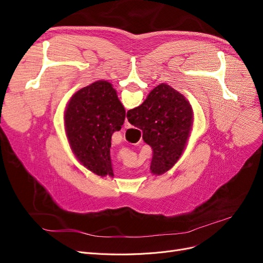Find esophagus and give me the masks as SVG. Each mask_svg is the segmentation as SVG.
<instances>
[{"label":"esophagus","instance_id":"obj_1","mask_svg":"<svg viewBox=\"0 0 263 263\" xmlns=\"http://www.w3.org/2000/svg\"><path fill=\"white\" fill-rule=\"evenodd\" d=\"M124 127H125V128H130V127H132V125L129 124V122L127 121V118H125V122H124Z\"/></svg>","mask_w":263,"mask_h":263}]
</instances>
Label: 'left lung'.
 I'll use <instances>...</instances> for the list:
<instances>
[{
	"label": "left lung",
	"mask_w": 263,
	"mask_h": 263,
	"mask_svg": "<svg viewBox=\"0 0 263 263\" xmlns=\"http://www.w3.org/2000/svg\"><path fill=\"white\" fill-rule=\"evenodd\" d=\"M125 108L107 81L79 90L67 106L65 122L71 149L86 169L98 176H113L109 148L112 135L122 128Z\"/></svg>",
	"instance_id": "8db88e82"
}]
</instances>
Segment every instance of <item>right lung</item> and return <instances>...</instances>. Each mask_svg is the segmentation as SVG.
Instances as JSON below:
<instances>
[{"instance_id": "obj_1", "label": "right lung", "mask_w": 263, "mask_h": 263, "mask_svg": "<svg viewBox=\"0 0 263 263\" xmlns=\"http://www.w3.org/2000/svg\"><path fill=\"white\" fill-rule=\"evenodd\" d=\"M127 119L142 130V139L153 148L151 172L170 170L184 150L192 127L193 113L186 99L162 83L140 106L127 112Z\"/></svg>"}]
</instances>
